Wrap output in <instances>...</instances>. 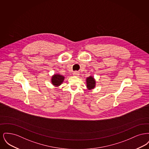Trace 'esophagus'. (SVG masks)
Returning <instances> with one entry per match:
<instances>
[{"mask_svg":"<svg viewBox=\"0 0 149 149\" xmlns=\"http://www.w3.org/2000/svg\"><path fill=\"white\" fill-rule=\"evenodd\" d=\"M79 75V72L78 71H74V72H73V75H74V76L78 77Z\"/></svg>","mask_w":149,"mask_h":149,"instance_id":"esophagus-1","label":"esophagus"}]
</instances>
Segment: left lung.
<instances>
[{
  "mask_svg": "<svg viewBox=\"0 0 149 149\" xmlns=\"http://www.w3.org/2000/svg\"><path fill=\"white\" fill-rule=\"evenodd\" d=\"M95 81L93 77L90 76L89 77L86 79V86L88 89L91 90L95 87Z\"/></svg>",
  "mask_w": 149,
  "mask_h": 149,
  "instance_id": "1",
  "label": "left lung"
}]
</instances>
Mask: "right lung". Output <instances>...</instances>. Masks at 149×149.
I'll return each mask as SVG.
<instances>
[{"mask_svg":"<svg viewBox=\"0 0 149 149\" xmlns=\"http://www.w3.org/2000/svg\"><path fill=\"white\" fill-rule=\"evenodd\" d=\"M64 77L60 74H55L54 75L51 79V82L53 85L55 86H59L61 84L64 80Z\"/></svg>","mask_w":149,"mask_h":149,"instance_id":"obj_1","label":"right lung"}]
</instances>
